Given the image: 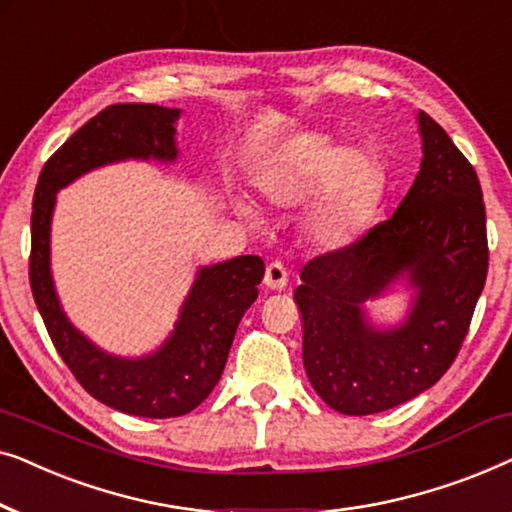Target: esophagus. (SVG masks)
Instances as JSON below:
<instances>
[{"label": "esophagus", "mask_w": 512, "mask_h": 512, "mask_svg": "<svg viewBox=\"0 0 512 512\" xmlns=\"http://www.w3.org/2000/svg\"><path fill=\"white\" fill-rule=\"evenodd\" d=\"M263 284L272 291H282L286 289V284H289V272H286V268L279 261H272L268 268H265Z\"/></svg>", "instance_id": "1"}]
</instances>
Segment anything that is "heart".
I'll use <instances>...</instances> for the list:
<instances>
[{
	"label": "heart",
	"instance_id": "heart-1",
	"mask_svg": "<svg viewBox=\"0 0 512 512\" xmlns=\"http://www.w3.org/2000/svg\"><path fill=\"white\" fill-rule=\"evenodd\" d=\"M256 188L277 207H296L312 193L305 230L321 247H342L356 235L382 186L380 165L368 151L345 146L326 132H303L284 142L256 170ZM244 216L254 205L237 200Z\"/></svg>",
	"mask_w": 512,
	"mask_h": 512
}]
</instances>
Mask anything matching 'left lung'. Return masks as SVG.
Here are the masks:
<instances>
[{"instance_id": "obj_1", "label": "left lung", "mask_w": 512, "mask_h": 512, "mask_svg": "<svg viewBox=\"0 0 512 512\" xmlns=\"http://www.w3.org/2000/svg\"><path fill=\"white\" fill-rule=\"evenodd\" d=\"M422 163L394 216L300 272L303 363L321 401L375 415L433 387L459 354L487 279L478 174L447 132L417 114ZM401 281L413 300L401 325L377 327L365 305Z\"/></svg>"}]
</instances>
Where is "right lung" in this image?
<instances>
[{
  "instance_id": "add662e5",
  "label": "right lung",
  "mask_w": 512,
  "mask_h": 512,
  "mask_svg": "<svg viewBox=\"0 0 512 512\" xmlns=\"http://www.w3.org/2000/svg\"><path fill=\"white\" fill-rule=\"evenodd\" d=\"M181 109L114 104L74 132L48 158L32 202L30 284L55 349L90 396L135 417H181L198 408L221 380L237 324L258 296L261 256L202 265L167 340L144 356L104 352L62 310L51 270L55 193L97 167L123 160L174 163Z\"/></svg>"
}]
</instances>
